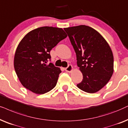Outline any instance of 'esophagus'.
Wrapping results in <instances>:
<instances>
[{
    "label": "esophagus",
    "mask_w": 128,
    "mask_h": 128,
    "mask_svg": "<svg viewBox=\"0 0 128 128\" xmlns=\"http://www.w3.org/2000/svg\"><path fill=\"white\" fill-rule=\"evenodd\" d=\"M73 70H74V68H73V66L71 64H69L65 69V70L68 72H71Z\"/></svg>",
    "instance_id": "1"
}]
</instances>
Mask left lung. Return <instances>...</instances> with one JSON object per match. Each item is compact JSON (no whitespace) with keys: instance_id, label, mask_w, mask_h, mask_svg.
<instances>
[{"instance_id":"8db88e82","label":"left lung","mask_w":128,"mask_h":128,"mask_svg":"<svg viewBox=\"0 0 128 128\" xmlns=\"http://www.w3.org/2000/svg\"><path fill=\"white\" fill-rule=\"evenodd\" d=\"M75 51L83 80L77 86L94 94L108 84L114 73V55L108 43L98 32L86 25L64 28Z\"/></svg>"}]
</instances>
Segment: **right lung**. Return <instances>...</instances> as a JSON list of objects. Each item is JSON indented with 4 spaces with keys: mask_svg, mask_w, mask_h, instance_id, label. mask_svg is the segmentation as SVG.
<instances>
[{
    "mask_svg": "<svg viewBox=\"0 0 128 128\" xmlns=\"http://www.w3.org/2000/svg\"><path fill=\"white\" fill-rule=\"evenodd\" d=\"M67 34L62 28L44 26L29 32L18 44L14 57V68L20 83L36 94H44L57 84L59 68L52 63L50 51Z\"/></svg>",
    "mask_w": 128,
    "mask_h": 128,
    "instance_id": "right-lung-1",
    "label": "right lung"
}]
</instances>
